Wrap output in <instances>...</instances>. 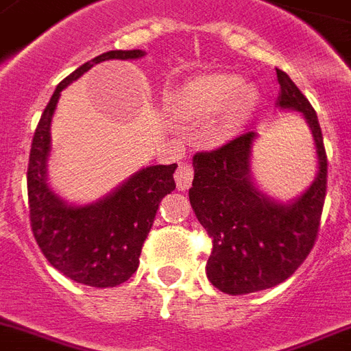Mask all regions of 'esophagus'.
Segmentation results:
<instances>
[{
  "mask_svg": "<svg viewBox=\"0 0 351 351\" xmlns=\"http://www.w3.org/2000/svg\"><path fill=\"white\" fill-rule=\"evenodd\" d=\"M175 182L178 191H186L191 187V182H193V169L189 164H182L175 173Z\"/></svg>",
  "mask_w": 351,
  "mask_h": 351,
  "instance_id": "obj_1",
  "label": "esophagus"
}]
</instances>
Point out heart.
Here are the masks:
<instances>
[{
    "instance_id": "1",
    "label": "heart",
    "mask_w": 351,
    "mask_h": 351,
    "mask_svg": "<svg viewBox=\"0 0 351 351\" xmlns=\"http://www.w3.org/2000/svg\"><path fill=\"white\" fill-rule=\"evenodd\" d=\"M259 104L256 88L243 86V79L234 73L202 75L184 86L178 95V108L191 116L219 117L223 132H235L252 119Z\"/></svg>"
}]
</instances>
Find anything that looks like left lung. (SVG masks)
I'll return each instance as SVG.
<instances>
[{
  "label": "left lung",
  "mask_w": 351,
  "mask_h": 351,
  "mask_svg": "<svg viewBox=\"0 0 351 351\" xmlns=\"http://www.w3.org/2000/svg\"><path fill=\"white\" fill-rule=\"evenodd\" d=\"M276 106L298 112L313 136L317 175L304 193L283 202L256 184L250 164L256 132L193 156L189 202L213 243L206 276L213 287L234 296L274 287L304 263L317 239L326 199L328 160L317 112L285 71L276 69Z\"/></svg>",
  "instance_id": "obj_1"
}]
</instances>
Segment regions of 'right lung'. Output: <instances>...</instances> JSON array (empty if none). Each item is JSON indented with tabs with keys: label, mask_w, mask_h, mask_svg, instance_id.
Listing matches in <instances>:
<instances>
[{
	"label": "right lung",
	"mask_w": 351,
	"mask_h": 351,
	"mask_svg": "<svg viewBox=\"0 0 351 351\" xmlns=\"http://www.w3.org/2000/svg\"><path fill=\"white\" fill-rule=\"evenodd\" d=\"M141 57L145 51H108L68 75L40 117L29 154L27 193L34 239L57 271L90 287H116L138 271L160 200L176 187L173 173L178 165H147L95 202L69 204L47 182L51 121L62 90L95 64Z\"/></svg>",
	"instance_id": "1"
}]
</instances>
